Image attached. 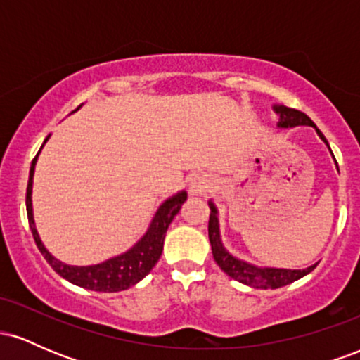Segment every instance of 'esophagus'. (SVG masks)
<instances>
[{
    "mask_svg": "<svg viewBox=\"0 0 360 360\" xmlns=\"http://www.w3.org/2000/svg\"><path fill=\"white\" fill-rule=\"evenodd\" d=\"M210 188V181L206 179L205 176H194L191 181H189V193L193 194V196H201V194H205L208 191Z\"/></svg>",
    "mask_w": 360,
    "mask_h": 360,
    "instance_id": "34e87169",
    "label": "esophagus"
}]
</instances>
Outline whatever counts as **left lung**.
I'll use <instances>...</instances> for the list:
<instances>
[{
	"mask_svg": "<svg viewBox=\"0 0 360 360\" xmlns=\"http://www.w3.org/2000/svg\"><path fill=\"white\" fill-rule=\"evenodd\" d=\"M276 111H278L279 117H281L279 127L292 128V127H298V125H309V127L316 128L315 123L311 122V118H309L308 115H304L303 111L295 110V108H288V106H283V105L276 106ZM316 131H318V135H320V139L323 140L326 146H328L325 135L321 134L318 128H316ZM208 205H210V210H212V213H210V221H208V237H210V242H212L214 262H217L218 266H220V269L225 272V274H229L230 278L240 281V283L247 284V286L276 289L281 286H286V284H289V283H295V281H298L300 278H303V276H307L308 272H311L316 267V264H315V266L307 267V269H303V271L301 269H298V271L269 269V267H266V269H260V267L250 266V264L243 262V260L235 259L233 255H230L229 252L223 249L221 240H220V232H218L217 208H214L213 203H208Z\"/></svg>",
	"mask_w": 360,
	"mask_h": 360,
	"instance_id": "left-lung-1",
	"label": "left lung"
}]
</instances>
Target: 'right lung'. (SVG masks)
Here are the masks:
<instances>
[{
	"instance_id": "add662e5",
	"label": "right lung",
	"mask_w": 360,
	"mask_h": 360,
	"mask_svg": "<svg viewBox=\"0 0 360 360\" xmlns=\"http://www.w3.org/2000/svg\"><path fill=\"white\" fill-rule=\"evenodd\" d=\"M37 157L32 160L30 167V177H28L27 186V214H28V225H30L32 235L34 240L42 252V255L51 264V267L57 274L68 279L69 283L76 284V286L91 289V291H101V292H117L128 289L134 284H137L140 279H143L152 267L155 266L159 260L160 254H162L164 237L171 225L172 218L179 213L181 206L188 198L186 193L176 194L174 198L167 200L166 203L159 208L155 213L154 221H152L150 229L146 233V237L140 240L137 245L127 254L118 255V257L106 260V262L98 264V266H88V267H74L65 266V264L59 262L53 259L47 250H45L44 243L40 242L39 233H37L35 223H34V213H32V181H34V171H35Z\"/></svg>"
}]
</instances>
